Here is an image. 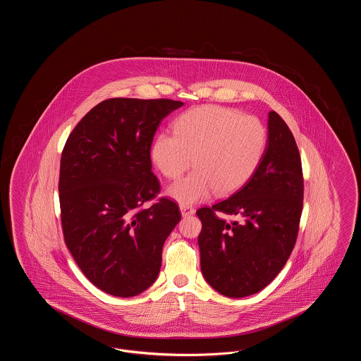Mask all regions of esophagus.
<instances>
[{
	"label": "esophagus",
	"instance_id": "34e87169",
	"mask_svg": "<svg viewBox=\"0 0 361 361\" xmlns=\"http://www.w3.org/2000/svg\"><path fill=\"white\" fill-rule=\"evenodd\" d=\"M180 211H181V215H183V216H189V215H193V214H195V208H193V207L187 206V204H181V206H180Z\"/></svg>",
	"mask_w": 361,
	"mask_h": 361
}]
</instances>
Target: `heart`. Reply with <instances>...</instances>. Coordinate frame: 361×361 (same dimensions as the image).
Instances as JSON below:
<instances>
[{"instance_id":"obj_1","label":"heart","mask_w":361,"mask_h":361,"mask_svg":"<svg viewBox=\"0 0 361 361\" xmlns=\"http://www.w3.org/2000/svg\"><path fill=\"white\" fill-rule=\"evenodd\" d=\"M174 135H158L152 158L158 171L180 180L168 195L181 204L208 199L214 192L228 196L242 188L264 157L268 134L259 119L219 105H203L183 114L173 126Z\"/></svg>"}]
</instances>
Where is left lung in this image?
Returning a JSON list of instances; mask_svg holds the SVG:
<instances>
[{
    "label": "left lung",
    "mask_w": 361,
    "mask_h": 361,
    "mask_svg": "<svg viewBox=\"0 0 361 361\" xmlns=\"http://www.w3.org/2000/svg\"><path fill=\"white\" fill-rule=\"evenodd\" d=\"M303 208V173L291 130L275 111L268 143L250 180L228 199L197 209L200 267L207 283L228 298L265 288L295 246ZM235 219L228 223L216 214Z\"/></svg>",
    "instance_id": "obj_1"
}]
</instances>
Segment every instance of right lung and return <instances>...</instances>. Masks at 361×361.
<instances>
[{
  "instance_id": "add662e5",
  "label": "right lung",
  "mask_w": 361,
  "mask_h": 361,
  "mask_svg": "<svg viewBox=\"0 0 361 361\" xmlns=\"http://www.w3.org/2000/svg\"><path fill=\"white\" fill-rule=\"evenodd\" d=\"M184 103L108 99L71 131L61 158L59 203L66 246L102 291L130 298L157 279L162 247L181 214L152 172L155 131Z\"/></svg>"
}]
</instances>
